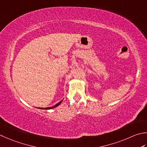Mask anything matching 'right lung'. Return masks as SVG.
<instances>
[{
	"label": "right lung",
	"mask_w": 147,
	"mask_h": 147,
	"mask_svg": "<svg viewBox=\"0 0 147 147\" xmlns=\"http://www.w3.org/2000/svg\"><path fill=\"white\" fill-rule=\"evenodd\" d=\"M62 100H60V101L58 103H57V104H56L54 106H51V107H48V108H37L41 109V110H50V109H53V108H54L57 107V106H58L59 105H60V103H61V102H62Z\"/></svg>",
	"instance_id": "add662e5"
}]
</instances>
